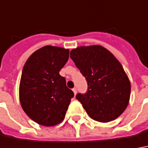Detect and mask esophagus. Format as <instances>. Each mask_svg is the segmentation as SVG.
Segmentation results:
<instances>
[{"label": "esophagus", "mask_w": 148, "mask_h": 148, "mask_svg": "<svg viewBox=\"0 0 148 148\" xmlns=\"http://www.w3.org/2000/svg\"><path fill=\"white\" fill-rule=\"evenodd\" d=\"M73 91H74V95H76V94H77V89H76V88H74V89H73Z\"/></svg>", "instance_id": "esophagus-1"}]
</instances>
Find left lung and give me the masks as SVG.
Segmentation results:
<instances>
[{"label":"left lung","instance_id":"obj_1","mask_svg":"<svg viewBox=\"0 0 148 148\" xmlns=\"http://www.w3.org/2000/svg\"><path fill=\"white\" fill-rule=\"evenodd\" d=\"M70 58L87 82V92L76 95L87 114L100 122L117 118L129 103L131 89L120 62L99 45L73 49Z\"/></svg>","mask_w":148,"mask_h":148}]
</instances>
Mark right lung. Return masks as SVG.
<instances>
[{"mask_svg": "<svg viewBox=\"0 0 148 148\" xmlns=\"http://www.w3.org/2000/svg\"><path fill=\"white\" fill-rule=\"evenodd\" d=\"M69 49L45 46L36 50L23 69L19 99L31 119L45 126L64 120L74 92L59 72L69 59Z\"/></svg>", "mask_w": 148, "mask_h": 148, "instance_id": "1", "label": "right lung"}]
</instances>
